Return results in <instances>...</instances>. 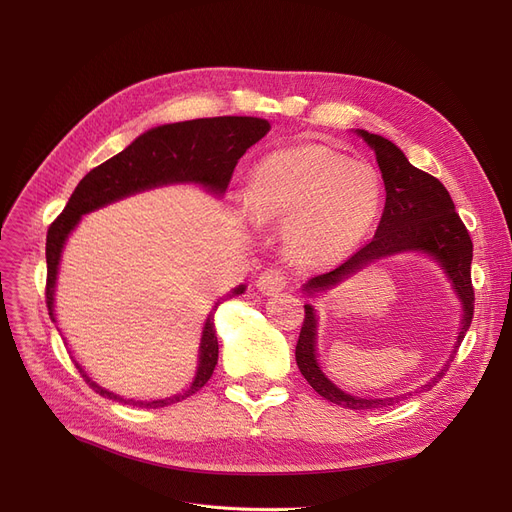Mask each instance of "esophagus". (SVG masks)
<instances>
[{
	"instance_id": "obj_1",
	"label": "esophagus",
	"mask_w": 512,
	"mask_h": 512,
	"mask_svg": "<svg viewBox=\"0 0 512 512\" xmlns=\"http://www.w3.org/2000/svg\"><path fill=\"white\" fill-rule=\"evenodd\" d=\"M288 286V278L282 270H265L259 278H257V288L263 294H276L280 290H284Z\"/></svg>"
}]
</instances>
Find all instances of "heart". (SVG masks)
<instances>
[{
    "mask_svg": "<svg viewBox=\"0 0 512 512\" xmlns=\"http://www.w3.org/2000/svg\"><path fill=\"white\" fill-rule=\"evenodd\" d=\"M382 184L375 170L326 145L267 155L253 170L245 205L259 224L286 222V245L303 261H334L378 218Z\"/></svg>",
    "mask_w": 512,
    "mask_h": 512,
    "instance_id": "obj_1",
    "label": "heart"
}]
</instances>
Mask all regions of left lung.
<instances>
[{
  "mask_svg": "<svg viewBox=\"0 0 512 512\" xmlns=\"http://www.w3.org/2000/svg\"><path fill=\"white\" fill-rule=\"evenodd\" d=\"M367 145L375 151V159L382 170V178L386 184V205L382 220L375 236L363 245L355 255L342 261L332 272L319 274L305 284V292L313 294L317 290L330 288L338 284L342 278L351 276L357 270H363L367 263L373 259H380L400 251H423L432 255L442 270L452 280V286L459 294L463 303V321L461 332L456 338V348L461 346L473 319V303H475V290L471 284V259H473V242L469 230L465 228L459 213L454 211V203L446 191V186L432 174H427L405 157L394 143L380 137V134H371L367 130H357ZM315 330L317 319L311 305H305V319L299 334L297 351V365L309 386L326 400L340 405L344 409H380L394 405V402L407 398V396H394V398H359L342 392L336 388L324 373H321L317 359H315ZM450 357V361L454 359ZM448 365L427 382L423 390L434 388Z\"/></svg>",
  "mask_w": 512,
  "mask_h": 512,
  "instance_id": "8db88e82",
  "label": "left lung"
}]
</instances>
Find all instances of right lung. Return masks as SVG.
<instances>
[{
    "label": "right lung",
    "instance_id": "add662e5",
    "mask_svg": "<svg viewBox=\"0 0 512 512\" xmlns=\"http://www.w3.org/2000/svg\"><path fill=\"white\" fill-rule=\"evenodd\" d=\"M270 128V122L253 116H220L164 124L147 130L137 141H132L122 153L93 168L78 182L64 211L51 222L47 230L45 303L49 317L56 321V317H53V290H56L60 255L64 249V242L70 230H74V226L78 224L80 215L99 209L112 201H118L122 197H128L132 193L145 191V188L170 182H199L207 186L209 191L222 195L228 188L238 159L247 153L251 145L263 139ZM242 292H245V286L240 284L230 294H226L222 301L232 299ZM222 301L215 303L213 311L205 321L199 348L201 355L197 378L191 384V388L182 394L153 402L124 400L118 394L107 392L105 388L97 386L76 361L74 365L97 394L110 400L124 402V405L157 409L168 407L172 402H180L207 384L215 369V363H218V336H215L213 313Z\"/></svg>",
    "mask_w": 512,
    "mask_h": 512
}]
</instances>
